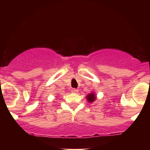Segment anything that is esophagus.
I'll return each mask as SVG.
<instances>
[{
  "label": "esophagus",
  "mask_w": 150,
  "mask_h": 150,
  "mask_svg": "<svg viewBox=\"0 0 150 150\" xmlns=\"http://www.w3.org/2000/svg\"><path fill=\"white\" fill-rule=\"evenodd\" d=\"M71 91H72V92H73V93H77V92H78V89H75V88L72 89Z\"/></svg>",
  "instance_id": "obj_1"
}]
</instances>
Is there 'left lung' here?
Here are the masks:
<instances>
[{"label":"left lung","mask_w":150,"mask_h":150,"mask_svg":"<svg viewBox=\"0 0 150 150\" xmlns=\"http://www.w3.org/2000/svg\"><path fill=\"white\" fill-rule=\"evenodd\" d=\"M87 100H88L89 102L91 103V102H93V101L95 100L96 97H95V95L93 94V93H91V94H89L87 96Z\"/></svg>","instance_id":"8db88e82"}]
</instances>
